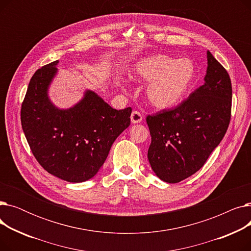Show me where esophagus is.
I'll list each match as a JSON object with an SVG mask.
<instances>
[{"instance_id": "34e87169", "label": "esophagus", "mask_w": 251, "mask_h": 251, "mask_svg": "<svg viewBox=\"0 0 251 251\" xmlns=\"http://www.w3.org/2000/svg\"><path fill=\"white\" fill-rule=\"evenodd\" d=\"M130 118H131V122H132L133 124L140 123L142 121V115L138 111H133L132 114H131Z\"/></svg>"}]
</instances>
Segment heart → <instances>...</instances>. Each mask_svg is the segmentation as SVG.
<instances>
[{
  "mask_svg": "<svg viewBox=\"0 0 251 251\" xmlns=\"http://www.w3.org/2000/svg\"><path fill=\"white\" fill-rule=\"evenodd\" d=\"M195 73L191 60H176L166 55L144 59L135 68L136 77L151 82L147 97L157 109L172 108L185 99L193 85Z\"/></svg>",
  "mask_w": 251,
  "mask_h": 251,
  "instance_id": "b5f03b06",
  "label": "heart"
}]
</instances>
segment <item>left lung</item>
Here are the masks:
<instances>
[{
	"instance_id": "8db88e82",
	"label": "left lung",
	"mask_w": 251,
	"mask_h": 251,
	"mask_svg": "<svg viewBox=\"0 0 251 251\" xmlns=\"http://www.w3.org/2000/svg\"><path fill=\"white\" fill-rule=\"evenodd\" d=\"M231 108L230 76L207 50L204 84L176 108L147 117L151 136L148 157L155 175L178 183L197 172L225 136Z\"/></svg>"
}]
</instances>
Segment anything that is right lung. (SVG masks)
<instances>
[{
	"instance_id": "obj_1",
	"label": "right lung",
	"mask_w": 251,
	"mask_h": 251,
	"mask_svg": "<svg viewBox=\"0 0 251 251\" xmlns=\"http://www.w3.org/2000/svg\"><path fill=\"white\" fill-rule=\"evenodd\" d=\"M58 61L35 71L21 105V125L29 148L47 172L78 183L94 177L116 138L130 125L132 109H113L87 90L81 101L60 110L48 97Z\"/></svg>"
}]
</instances>
